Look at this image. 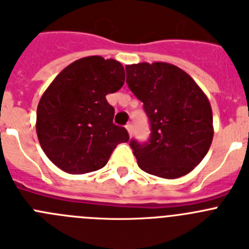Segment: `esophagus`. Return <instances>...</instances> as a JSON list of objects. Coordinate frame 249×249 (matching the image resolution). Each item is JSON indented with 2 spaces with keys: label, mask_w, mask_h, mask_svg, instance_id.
<instances>
[{
  "label": "esophagus",
  "mask_w": 249,
  "mask_h": 249,
  "mask_svg": "<svg viewBox=\"0 0 249 249\" xmlns=\"http://www.w3.org/2000/svg\"><path fill=\"white\" fill-rule=\"evenodd\" d=\"M126 129L128 131L129 136H131L132 135V124H129V123H128V124H126Z\"/></svg>",
  "instance_id": "esophagus-1"
}]
</instances>
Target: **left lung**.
Listing matches in <instances>:
<instances>
[{
  "mask_svg": "<svg viewBox=\"0 0 249 249\" xmlns=\"http://www.w3.org/2000/svg\"><path fill=\"white\" fill-rule=\"evenodd\" d=\"M127 85L143 103L151 135L131 140L138 166L157 177H182L201 162L213 140L210 101L190 74L164 62L126 66Z\"/></svg>",
  "mask_w": 249,
  "mask_h": 249,
  "instance_id": "1",
  "label": "left lung"
}]
</instances>
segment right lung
I'll list each match as a JSON object with an SVG mask.
<instances>
[{"label": "right lung", "instance_id": "right-lung-1", "mask_svg": "<svg viewBox=\"0 0 249 249\" xmlns=\"http://www.w3.org/2000/svg\"><path fill=\"white\" fill-rule=\"evenodd\" d=\"M123 83L118 61L89 56L67 66L48 86L37 107L36 131L58 168L71 175L97 171L129 140L127 129L113 123L114 108L106 100Z\"/></svg>", "mask_w": 249, "mask_h": 249}]
</instances>
